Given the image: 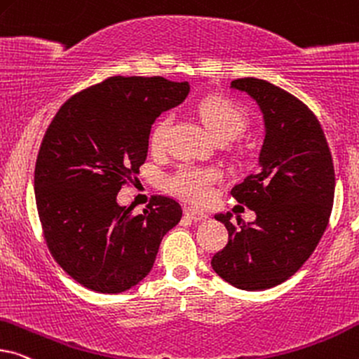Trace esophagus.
Masks as SVG:
<instances>
[{
	"mask_svg": "<svg viewBox=\"0 0 359 359\" xmlns=\"http://www.w3.org/2000/svg\"><path fill=\"white\" fill-rule=\"evenodd\" d=\"M184 216L189 217V219L194 221V222H198V221H206L208 217H209L206 212L199 211V209H194V208H186V209H184Z\"/></svg>",
	"mask_w": 359,
	"mask_h": 359,
	"instance_id": "34e87169",
	"label": "esophagus"
}]
</instances>
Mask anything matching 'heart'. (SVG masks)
<instances>
[{
    "label": "heart",
    "mask_w": 359,
    "mask_h": 359,
    "mask_svg": "<svg viewBox=\"0 0 359 359\" xmlns=\"http://www.w3.org/2000/svg\"><path fill=\"white\" fill-rule=\"evenodd\" d=\"M196 114L214 137L221 142L236 138L244 132L249 123L248 110L241 102L227 95L212 94L198 102ZM170 130V117H161L153 125L150 133L151 150L160 151L166 145ZM219 180V173L212 168L199 166H181L170 178V188L180 198L191 203H206L211 196L212 184Z\"/></svg>",
    "instance_id": "b5f03b06"
}]
</instances>
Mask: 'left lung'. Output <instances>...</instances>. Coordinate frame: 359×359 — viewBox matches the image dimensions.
Instances as JSON below:
<instances>
[{"instance_id":"1","label":"left lung","mask_w":359,"mask_h":359,"mask_svg":"<svg viewBox=\"0 0 359 359\" xmlns=\"http://www.w3.org/2000/svg\"><path fill=\"white\" fill-rule=\"evenodd\" d=\"M231 87L248 92L264 114L259 170L231 189L257 217L234 226L231 212L216 214L229 241L211 265L241 290H265L290 278L322 239L334 198L333 160L304 102L262 79H236Z\"/></svg>"}]
</instances>
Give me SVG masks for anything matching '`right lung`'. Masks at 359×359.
I'll list each match as a JSON object with an SVG mask.
<instances>
[{
    "label": "right lung",
    "instance_id": "right-lung-1",
    "mask_svg": "<svg viewBox=\"0 0 359 359\" xmlns=\"http://www.w3.org/2000/svg\"><path fill=\"white\" fill-rule=\"evenodd\" d=\"M188 94V82L114 76L72 95L46 130L34 170L37 214L50 255L86 288L137 285L183 216L168 196L155 194L135 214L117 194L138 181L153 122Z\"/></svg>",
    "mask_w": 359,
    "mask_h": 359
}]
</instances>
